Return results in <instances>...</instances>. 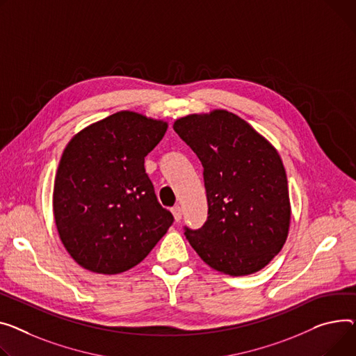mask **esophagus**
Masks as SVG:
<instances>
[{
  "mask_svg": "<svg viewBox=\"0 0 356 356\" xmlns=\"http://www.w3.org/2000/svg\"><path fill=\"white\" fill-rule=\"evenodd\" d=\"M172 213H173V216H175V220H176V222H179V220L181 219L183 213H181V207H180V206H175V207L172 209Z\"/></svg>",
  "mask_w": 356,
  "mask_h": 356,
  "instance_id": "obj_1",
  "label": "esophagus"
}]
</instances>
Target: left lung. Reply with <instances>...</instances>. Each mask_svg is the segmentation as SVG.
Wrapping results in <instances>:
<instances>
[{
  "label": "left lung",
  "mask_w": 356,
  "mask_h": 356,
  "mask_svg": "<svg viewBox=\"0 0 356 356\" xmlns=\"http://www.w3.org/2000/svg\"><path fill=\"white\" fill-rule=\"evenodd\" d=\"M175 131L203 165L207 220L184 234L210 268L230 276L264 269L288 238L286 172L269 141L226 110L179 118Z\"/></svg>",
  "instance_id": "left-lung-1"
}]
</instances>
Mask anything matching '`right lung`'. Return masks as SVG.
Segmentation results:
<instances>
[{
	"label": "right lung",
	"instance_id": "1",
	"mask_svg": "<svg viewBox=\"0 0 356 356\" xmlns=\"http://www.w3.org/2000/svg\"><path fill=\"white\" fill-rule=\"evenodd\" d=\"M168 123L118 111L83 129L63 152L53 193L60 239L87 270L115 275L138 265L173 223L156 197L145 157Z\"/></svg>",
	"mask_w": 356,
	"mask_h": 356
}]
</instances>
